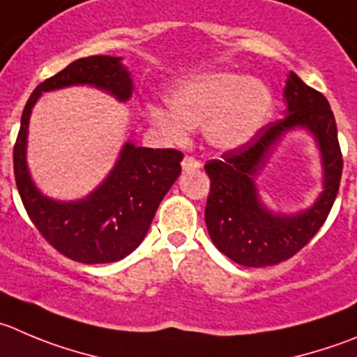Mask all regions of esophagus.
I'll return each mask as SVG.
<instances>
[{
  "label": "esophagus",
  "instance_id": "1",
  "mask_svg": "<svg viewBox=\"0 0 357 357\" xmlns=\"http://www.w3.org/2000/svg\"><path fill=\"white\" fill-rule=\"evenodd\" d=\"M182 168H184L185 172H189V169H199L202 168V162L196 158H192V155H185V158L182 159Z\"/></svg>",
  "mask_w": 357,
  "mask_h": 357
}]
</instances>
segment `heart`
Here are the masks:
<instances>
[{"instance_id": "obj_1", "label": "heart", "mask_w": 357, "mask_h": 357, "mask_svg": "<svg viewBox=\"0 0 357 357\" xmlns=\"http://www.w3.org/2000/svg\"><path fill=\"white\" fill-rule=\"evenodd\" d=\"M168 107H152L149 119L165 137L185 142L189 128L205 126V137L219 151L249 144L273 114V93L261 80L235 71L195 75L168 93Z\"/></svg>"}]
</instances>
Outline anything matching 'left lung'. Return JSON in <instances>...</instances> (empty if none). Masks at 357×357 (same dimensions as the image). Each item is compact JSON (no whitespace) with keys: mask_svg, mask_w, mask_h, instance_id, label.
Listing matches in <instances>:
<instances>
[{"mask_svg":"<svg viewBox=\"0 0 357 357\" xmlns=\"http://www.w3.org/2000/svg\"><path fill=\"white\" fill-rule=\"evenodd\" d=\"M287 110L249 142L205 165L210 192L205 222L213 245L242 266L278 264L303 249L321 229L337 198L342 178V152L337 122L328 100L291 71L284 89ZM296 127L307 129L319 145L325 191L310 209L284 216L259 199L253 182L276 142Z\"/></svg>","mask_w":357,"mask_h":357,"instance_id":"8db88e82","label":"left lung"}]
</instances>
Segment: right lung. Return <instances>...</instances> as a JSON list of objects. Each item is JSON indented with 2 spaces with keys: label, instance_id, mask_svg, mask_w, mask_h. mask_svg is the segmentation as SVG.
Returning a JSON list of instances; mask_svg holds the SVG:
<instances>
[{
  "label": "right lung",
  "instance_id": "1",
  "mask_svg": "<svg viewBox=\"0 0 357 357\" xmlns=\"http://www.w3.org/2000/svg\"><path fill=\"white\" fill-rule=\"evenodd\" d=\"M121 61L112 56L82 57L43 80L24 107L13 147L15 184L29 219L54 249L86 264L114 263L144 242L159 203L181 175L184 154L175 149L137 147L126 142L112 172L89 196L57 202L43 196L29 175V117L42 93L70 86H93L119 101H128L133 80Z\"/></svg>",
  "mask_w": 357,
  "mask_h": 357
}]
</instances>
